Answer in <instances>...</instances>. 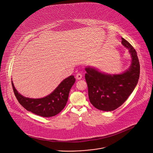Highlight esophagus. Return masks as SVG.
<instances>
[{"mask_svg":"<svg viewBox=\"0 0 153 153\" xmlns=\"http://www.w3.org/2000/svg\"><path fill=\"white\" fill-rule=\"evenodd\" d=\"M76 79H77V80H80V79L82 78V75H81V73H78L76 74Z\"/></svg>","mask_w":153,"mask_h":153,"instance_id":"esophagus-1","label":"esophagus"}]
</instances>
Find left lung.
<instances>
[{
    "label": "left lung",
    "instance_id": "8db88e82",
    "mask_svg": "<svg viewBox=\"0 0 153 153\" xmlns=\"http://www.w3.org/2000/svg\"><path fill=\"white\" fill-rule=\"evenodd\" d=\"M122 44L131 54V65L123 73L110 74L87 66L85 75L91 103L97 109L112 111L122 105L137 86L140 74L137 53L127 41L122 38Z\"/></svg>",
    "mask_w": 153,
    "mask_h": 153
}]
</instances>
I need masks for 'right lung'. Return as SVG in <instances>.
Listing matches in <instances>:
<instances>
[{"mask_svg": "<svg viewBox=\"0 0 153 153\" xmlns=\"http://www.w3.org/2000/svg\"><path fill=\"white\" fill-rule=\"evenodd\" d=\"M75 81L74 76H70L63 80L51 94L40 99L23 96L15 89L13 81L11 84L15 95L22 107L37 115L49 117L56 115L64 108Z\"/></svg>", "mask_w": 153, "mask_h": 153, "instance_id": "right-lung-1", "label": "right lung"}]
</instances>
